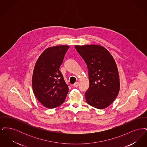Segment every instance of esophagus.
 Instances as JSON below:
<instances>
[{"label": "esophagus", "instance_id": "esophagus-1", "mask_svg": "<svg viewBox=\"0 0 147 147\" xmlns=\"http://www.w3.org/2000/svg\"><path fill=\"white\" fill-rule=\"evenodd\" d=\"M79 83L78 82H77L75 84L73 85V86H74V87H76V88H77V87L79 86Z\"/></svg>", "mask_w": 147, "mask_h": 147}]
</instances>
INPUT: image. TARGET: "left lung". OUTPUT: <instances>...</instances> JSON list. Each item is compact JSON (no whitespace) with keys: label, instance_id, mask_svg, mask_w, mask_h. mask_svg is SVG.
I'll list each match as a JSON object with an SVG mask.
<instances>
[{"label":"left lung","instance_id":"1","mask_svg":"<svg viewBox=\"0 0 147 147\" xmlns=\"http://www.w3.org/2000/svg\"><path fill=\"white\" fill-rule=\"evenodd\" d=\"M75 48L87 65L89 88L85 92L87 103L98 109L111 105L120 88L117 67L112 55L97 45H76Z\"/></svg>","mask_w":147,"mask_h":147}]
</instances>
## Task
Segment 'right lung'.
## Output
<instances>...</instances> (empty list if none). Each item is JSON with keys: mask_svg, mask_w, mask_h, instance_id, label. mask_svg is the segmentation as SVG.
I'll return each instance as SVG.
<instances>
[{"mask_svg": "<svg viewBox=\"0 0 147 147\" xmlns=\"http://www.w3.org/2000/svg\"><path fill=\"white\" fill-rule=\"evenodd\" d=\"M69 46L60 45L49 47L38 57L35 64L32 89L40 103L49 109L62 105L68 92L59 67Z\"/></svg>", "mask_w": 147, "mask_h": 147, "instance_id": "1", "label": "right lung"}]
</instances>
